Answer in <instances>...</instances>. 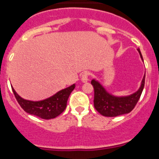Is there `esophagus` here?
I'll return each instance as SVG.
<instances>
[{
  "label": "esophagus",
  "instance_id": "34e87169",
  "mask_svg": "<svg viewBox=\"0 0 159 159\" xmlns=\"http://www.w3.org/2000/svg\"><path fill=\"white\" fill-rule=\"evenodd\" d=\"M89 75H90V73L89 71L83 72L82 75H81V81H82V82L85 83L89 81Z\"/></svg>",
  "mask_w": 159,
  "mask_h": 159
}]
</instances>
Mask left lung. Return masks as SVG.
Instances as JSON below:
<instances>
[{"label":"left lung","mask_w":159,"mask_h":159,"mask_svg":"<svg viewBox=\"0 0 159 159\" xmlns=\"http://www.w3.org/2000/svg\"><path fill=\"white\" fill-rule=\"evenodd\" d=\"M141 59L142 55L139 49H138ZM145 75L143 78L140 89L132 95L128 96L117 97L106 92L99 82L95 79L91 81L94 88V106L101 115L104 116L113 117L123 114L129 113L133 110L141 97L144 87Z\"/></svg>","instance_id":"1"}]
</instances>
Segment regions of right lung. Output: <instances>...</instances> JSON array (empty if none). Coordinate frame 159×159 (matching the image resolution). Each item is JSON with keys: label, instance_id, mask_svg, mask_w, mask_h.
<instances>
[{"label": "right lung", "instance_id": "1", "mask_svg": "<svg viewBox=\"0 0 159 159\" xmlns=\"http://www.w3.org/2000/svg\"><path fill=\"white\" fill-rule=\"evenodd\" d=\"M75 84L59 91L57 93L42 101H29L20 97L12 87V91L18 104L26 112L45 120H50L59 116L66 109L68 97L75 89Z\"/></svg>", "mask_w": 159, "mask_h": 159}]
</instances>
